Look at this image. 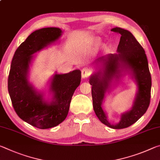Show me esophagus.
Listing matches in <instances>:
<instances>
[{
    "label": "esophagus",
    "mask_w": 160,
    "mask_h": 160,
    "mask_svg": "<svg viewBox=\"0 0 160 160\" xmlns=\"http://www.w3.org/2000/svg\"><path fill=\"white\" fill-rule=\"evenodd\" d=\"M92 70L90 68H84L82 70V72H81V74H82V78H88L92 74Z\"/></svg>",
    "instance_id": "esophagus-1"
}]
</instances>
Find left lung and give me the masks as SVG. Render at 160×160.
<instances>
[{"instance_id": "obj_1", "label": "left lung", "mask_w": 160, "mask_h": 160, "mask_svg": "<svg viewBox=\"0 0 160 160\" xmlns=\"http://www.w3.org/2000/svg\"><path fill=\"white\" fill-rule=\"evenodd\" d=\"M112 31L121 34L117 48L118 53L108 54L97 59L102 68L90 76L93 109L99 121L113 129L125 128L136 122L148 109L150 102L151 75L144 48L131 32L120 28ZM128 72L138 86V91L131 110L122 115L117 124H110L101 107L105 94L109 89L113 79L118 81Z\"/></svg>"}]
</instances>
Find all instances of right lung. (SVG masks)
Masks as SVG:
<instances>
[{
  "label": "right lung",
  "instance_id": "1",
  "mask_svg": "<svg viewBox=\"0 0 160 160\" xmlns=\"http://www.w3.org/2000/svg\"><path fill=\"white\" fill-rule=\"evenodd\" d=\"M57 28L34 31L15 51L8 80V88L16 113L24 121L40 129L58 126L66 119L75 90L80 85L81 71L56 73L51 81V102L44 100L28 80L33 54L56 42L61 36Z\"/></svg>",
  "mask_w": 160,
  "mask_h": 160
}]
</instances>
